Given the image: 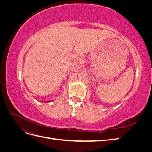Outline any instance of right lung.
Returning <instances> with one entry per match:
<instances>
[{
  "instance_id": "add662e5",
  "label": "right lung",
  "mask_w": 152,
  "mask_h": 152,
  "mask_svg": "<svg viewBox=\"0 0 152 152\" xmlns=\"http://www.w3.org/2000/svg\"><path fill=\"white\" fill-rule=\"evenodd\" d=\"M48 102H50V101H48V102H47V103H48Z\"/></svg>"
}]
</instances>
